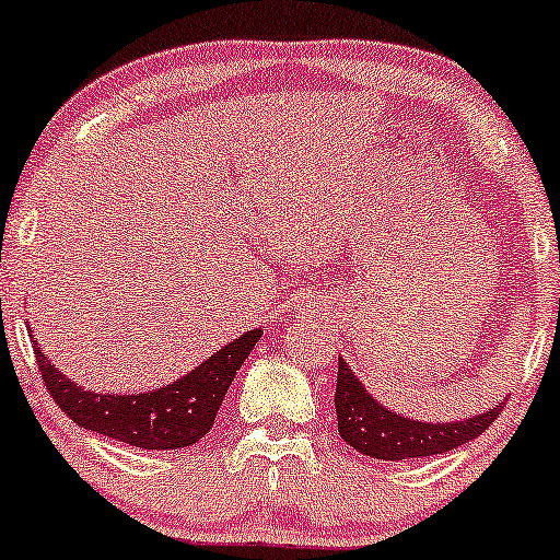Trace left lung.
<instances>
[{
	"mask_svg": "<svg viewBox=\"0 0 560 560\" xmlns=\"http://www.w3.org/2000/svg\"><path fill=\"white\" fill-rule=\"evenodd\" d=\"M334 406L339 435L345 438L347 446L384 462L422 459V456L446 454L451 448L465 446L480 432L489 430L502 411V402H499L489 411L456 419V422H424V419L400 417L398 411L382 406L341 358Z\"/></svg>",
	"mask_w": 560,
	"mask_h": 560,
	"instance_id": "obj_1",
	"label": "left lung"
}]
</instances>
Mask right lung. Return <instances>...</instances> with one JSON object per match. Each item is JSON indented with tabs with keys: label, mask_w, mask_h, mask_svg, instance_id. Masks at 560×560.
<instances>
[{
	"label": "right lung",
	"mask_w": 560,
	"mask_h": 560,
	"mask_svg": "<svg viewBox=\"0 0 560 560\" xmlns=\"http://www.w3.org/2000/svg\"><path fill=\"white\" fill-rule=\"evenodd\" d=\"M258 339L261 328L245 330L189 374L165 387L136 395L93 393L66 378L63 371L45 358L37 341H34V354L52 400L66 411V417H71V422L128 446L171 451L195 446L200 438L208 435L232 378L237 376L240 365L245 363Z\"/></svg>",
	"instance_id": "add662e5"
}]
</instances>
